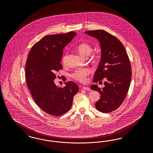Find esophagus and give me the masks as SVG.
Returning <instances> with one entry per match:
<instances>
[{
	"mask_svg": "<svg viewBox=\"0 0 153 153\" xmlns=\"http://www.w3.org/2000/svg\"><path fill=\"white\" fill-rule=\"evenodd\" d=\"M82 89L85 90H88V91H91V89L89 88L88 87H86V86H83V87H82Z\"/></svg>",
	"mask_w": 153,
	"mask_h": 153,
	"instance_id": "34e87169",
	"label": "esophagus"
}]
</instances>
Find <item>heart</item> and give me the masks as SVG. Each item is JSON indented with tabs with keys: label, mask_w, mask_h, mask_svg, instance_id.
<instances>
[{
	"label": "heart",
	"mask_w": 153,
	"mask_h": 153,
	"mask_svg": "<svg viewBox=\"0 0 153 153\" xmlns=\"http://www.w3.org/2000/svg\"><path fill=\"white\" fill-rule=\"evenodd\" d=\"M76 49L79 53L83 56L84 57H88V56L90 55L91 51H93V48L91 45L87 42H82L80 43L78 46H77ZM92 59H94L96 58L97 56L95 54H93L92 56ZM62 62L63 64L65 65L67 62V54H65L64 56H62ZM90 71L88 69H82L79 70L75 71L74 73L72 74V77L75 79L83 82L85 81L86 77L89 74Z\"/></svg>",
	"instance_id": "obj_1"
}]
</instances>
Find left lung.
<instances>
[{
    "label": "left lung",
    "instance_id": "left-lung-1",
    "mask_svg": "<svg viewBox=\"0 0 153 153\" xmlns=\"http://www.w3.org/2000/svg\"><path fill=\"white\" fill-rule=\"evenodd\" d=\"M100 42L101 58L94 77V82L105 78L104 87L93 85L90 88L100 94L95 103L99 111H115L124 101L130 88L131 66L125 47L117 37L102 30L85 31Z\"/></svg>",
    "mask_w": 153,
    "mask_h": 153
}]
</instances>
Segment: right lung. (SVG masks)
<instances>
[{
  "mask_svg": "<svg viewBox=\"0 0 153 153\" xmlns=\"http://www.w3.org/2000/svg\"><path fill=\"white\" fill-rule=\"evenodd\" d=\"M77 35L74 32L50 35L35 44L28 55L25 76L28 88L37 105L46 113L59 116L68 111L77 84L68 81L60 88L54 83L56 72L63 69L60 63L65 46Z\"/></svg>",
  "mask_w": 153,
  "mask_h": 153,
  "instance_id": "obj_1",
  "label": "right lung"
}]
</instances>
